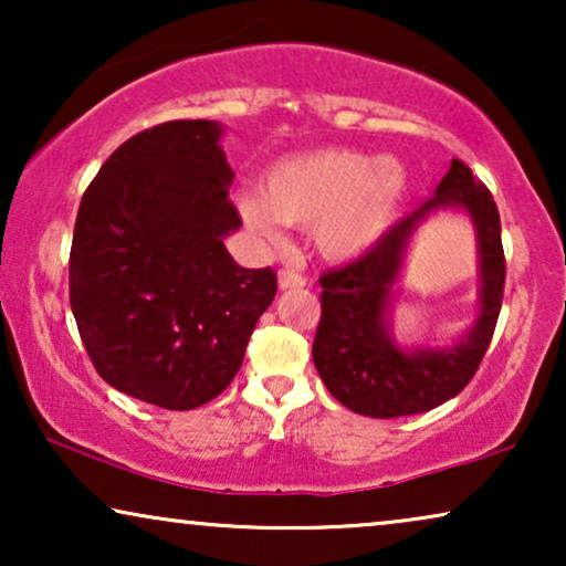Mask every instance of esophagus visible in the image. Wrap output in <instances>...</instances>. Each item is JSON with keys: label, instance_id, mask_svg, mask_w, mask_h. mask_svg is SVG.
Listing matches in <instances>:
<instances>
[{"label": "esophagus", "instance_id": "obj_1", "mask_svg": "<svg viewBox=\"0 0 566 566\" xmlns=\"http://www.w3.org/2000/svg\"><path fill=\"white\" fill-rule=\"evenodd\" d=\"M277 285H281L283 291H285V289H301V285H306V277L301 275L298 270L283 268L281 273H277Z\"/></svg>", "mask_w": 566, "mask_h": 566}]
</instances>
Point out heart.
<instances>
[{
    "instance_id": "b5f03b06",
    "label": "heart",
    "mask_w": 566,
    "mask_h": 566,
    "mask_svg": "<svg viewBox=\"0 0 566 566\" xmlns=\"http://www.w3.org/2000/svg\"><path fill=\"white\" fill-rule=\"evenodd\" d=\"M407 169L391 157L353 149H319L275 161L262 177L260 198H242V216L270 244H281L275 221L314 227L327 260H355L381 242L397 221Z\"/></svg>"
}]
</instances>
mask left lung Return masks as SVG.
<instances>
[{"label":"left lung","mask_w":566,"mask_h":566,"mask_svg":"<svg viewBox=\"0 0 566 566\" xmlns=\"http://www.w3.org/2000/svg\"><path fill=\"white\" fill-rule=\"evenodd\" d=\"M463 207L475 221L483 260V312L467 340L448 352L405 354L385 332V306L416 223L436 207ZM322 316L312 345L314 366L339 405L366 417L420 415L453 399L474 378L505 293L500 211L492 192L463 165L451 161L436 196L391 223L374 250L319 277Z\"/></svg>","instance_id":"1"}]
</instances>
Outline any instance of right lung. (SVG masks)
Instances as JSON below:
<instances>
[{"label":"right lung","instance_id":"right-lung-1","mask_svg":"<svg viewBox=\"0 0 566 566\" xmlns=\"http://www.w3.org/2000/svg\"><path fill=\"white\" fill-rule=\"evenodd\" d=\"M213 120L130 136L84 190L69 301L92 366L161 409H196L234 381L273 268H239L223 237L242 227Z\"/></svg>","mask_w":566,"mask_h":566}]
</instances>
